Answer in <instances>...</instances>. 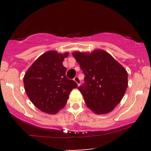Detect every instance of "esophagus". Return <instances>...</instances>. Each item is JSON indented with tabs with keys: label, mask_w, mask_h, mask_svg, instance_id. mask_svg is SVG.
<instances>
[{
	"label": "esophagus",
	"mask_w": 151,
	"mask_h": 151,
	"mask_svg": "<svg viewBox=\"0 0 151 151\" xmlns=\"http://www.w3.org/2000/svg\"><path fill=\"white\" fill-rule=\"evenodd\" d=\"M74 80L76 81V83H77V84H78V85H79V84H80V83H81V81H80V79H79V77H74Z\"/></svg>",
	"instance_id": "esophagus-1"
}]
</instances>
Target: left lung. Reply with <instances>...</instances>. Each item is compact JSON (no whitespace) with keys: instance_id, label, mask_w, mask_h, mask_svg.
I'll use <instances>...</instances> for the list:
<instances>
[{"instance_id":"left-lung-1","label":"left lung","mask_w":151,"mask_h":151,"mask_svg":"<svg viewBox=\"0 0 151 151\" xmlns=\"http://www.w3.org/2000/svg\"><path fill=\"white\" fill-rule=\"evenodd\" d=\"M72 55L84 74V83L78 89L86 106L96 114L111 111L128 87L127 72L104 50L91 54L75 52Z\"/></svg>"}]
</instances>
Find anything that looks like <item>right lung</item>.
<instances>
[{"instance_id":"add662e5","label":"right lung","mask_w":151,"mask_h":151,"mask_svg":"<svg viewBox=\"0 0 151 151\" xmlns=\"http://www.w3.org/2000/svg\"><path fill=\"white\" fill-rule=\"evenodd\" d=\"M64 55L49 51L39 57L24 76L27 96L37 108L47 114H55L67 104L70 91L77 87L74 80L66 77Z\"/></svg>"}]
</instances>
